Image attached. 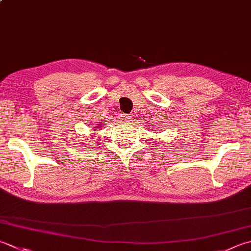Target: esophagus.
<instances>
[{"mask_svg": "<svg viewBox=\"0 0 251 251\" xmlns=\"http://www.w3.org/2000/svg\"><path fill=\"white\" fill-rule=\"evenodd\" d=\"M121 117L123 120H124L125 122H129L131 120V116L130 115H127V114H122Z\"/></svg>", "mask_w": 251, "mask_h": 251, "instance_id": "34e87169", "label": "esophagus"}]
</instances>
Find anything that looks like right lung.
Segmentation results:
<instances>
[{
  "mask_svg": "<svg viewBox=\"0 0 251 251\" xmlns=\"http://www.w3.org/2000/svg\"><path fill=\"white\" fill-rule=\"evenodd\" d=\"M97 129H100V126H99V125H98V126H96V127H95V128H93L92 130H97Z\"/></svg>",
  "mask_w": 251,
  "mask_h": 251,
  "instance_id": "add662e5",
  "label": "right lung"
}]
</instances>
